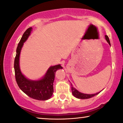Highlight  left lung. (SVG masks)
I'll return each mask as SVG.
<instances>
[{"label": "left lung", "instance_id": "obj_1", "mask_svg": "<svg viewBox=\"0 0 123 123\" xmlns=\"http://www.w3.org/2000/svg\"><path fill=\"white\" fill-rule=\"evenodd\" d=\"M105 40L106 41H107V43H109V45L111 46V43H110V40L109 39L108 36L107 35H105ZM71 90H72V94L73 95V96H74L76 98H78V99H89L91 98L92 97H94L96 95L98 94L100 92H98L97 93H94V94H85V93H83L80 92L78 91V90L73 87V86L72 84H71Z\"/></svg>", "mask_w": 123, "mask_h": 123}]
</instances>
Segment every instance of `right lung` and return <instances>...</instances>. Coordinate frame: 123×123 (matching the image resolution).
<instances>
[{
  "label": "right lung",
  "instance_id": "1",
  "mask_svg": "<svg viewBox=\"0 0 123 123\" xmlns=\"http://www.w3.org/2000/svg\"><path fill=\"white\" fill-rule=\"evenodd\" d=\"M32 30L31 27L25 31L16 49L14 60L15 79L20 89L29 97L36 100H46L50 99L52 96L56 72L59 69H62V67L60 64L52 66L49 68L43 77L38 80L28 79L22 73L20 68V55L24 43L29 38Z\"/></svg>",
  "mask_w": 123,
  "mask_h": 123
}]
</instances>
